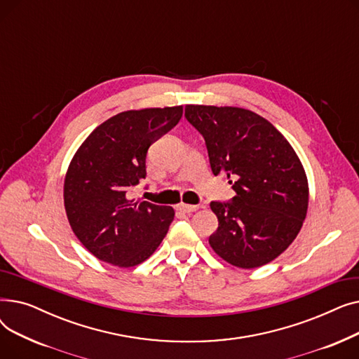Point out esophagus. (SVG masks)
I'll use <instances>...</instances> for the list:
<instances>
[{"label":"esophagus","instance_id":"obj_1","mask_svg":"<svg viewBox=\"0 0 359 359\" xmlns=\"http://www.w3.org/2000/svg\"><path fill=\"white\" fill-rule=\"evenodd\" d=\"M198 208H199L198 205H187V203H179V205L176 206V210L180 211V212H183V214L195 212V211H198Z\"/></svg>","mask_w":359,"mask_h":359}]
</instances>
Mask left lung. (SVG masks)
Returning a JSON list of instances; mask_svg holds the SVG:
<instances>
[{"label":"left lung","instance_id":"left-lung-1","mask_svg":"<svg viewBox=\"0 0 359 359\" xmlns=\"http://www.w3.org/2000/svg\"><path fill=\"white\" fill-rule=\"evenodd\" d=\"M184 116L205 140L212 173L236 180L230 202L210 205L218 218L212 250L237 268L266 265L288 249L306 219L303 164L287 138L252 110L186 104Z\"/></svg>","mask_w":359,"mask_h":359}]
</instances>
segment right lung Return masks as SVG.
<instances>
[{
    "instance_id": "obj_1",
    "label": "right lung",
    "mask_w": 359,
    "mask_h": 359,
    "mask_svg": "<svg viewBox=\"0 0 359 359\" xmlns=\"http://www.w3.org/2000/svg\"><path fill=\"white\" fill-rule=\"evenodd\" d=\"M183 106L126 110L94 129L74 154L64 180L71 229L97 259L119 268L153 255L175 218L172 206L130 199L145 179L149 145L175 128Z\"/></svg>"
}]
</instances>
